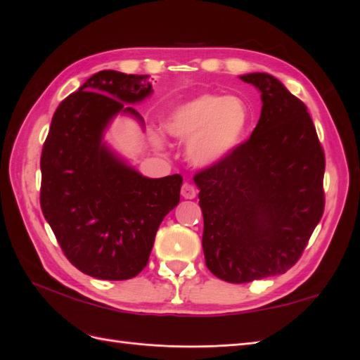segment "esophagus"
<instances>
[{
  "label": "esophagus",
  "mask_w": 360,
  "mask_h": 360,
  "mask_svg": "<svg viewBox=\"0 0 360 360\" xmlns=\"http://www.w3.org/2000/svg\"><path fill=\"white\" fill-rule=\"evenodd\" d=\"M196 193H198V191H196V188L193 184H191V183H184L183 184V188H181V196L184 198V199H193L195 196H196Z\"/></svg>",
  "instance_id": "34e87169"
}]
</instances>
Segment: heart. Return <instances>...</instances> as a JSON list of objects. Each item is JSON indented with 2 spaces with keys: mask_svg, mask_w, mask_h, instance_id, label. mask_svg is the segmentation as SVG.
Segmentation results:
<instances>
[{
  "mask_svg": "<svg viewBox=\"0 0 360 360\" xmlns=\"http://www.w3.org/2000/svg\"><path fill=\"white\" fill-rule=\"evenodd\" d=\"M248 125V110L236 97L202 94L172 109L162 130L186 143V156L196 167H211L223 161L240 141ZM155 146L162 137L152 134Z\"/></svg>",
  "mask_w": 360,
  "mask_h": 360,
  "instance_id": "obj_1",
  "label": "heart"
}]
</instances>
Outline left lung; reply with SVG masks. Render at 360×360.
Listing matches in <instances>:
<instances>
[{
  "mask_svg": "<svg viewBox=\"0 0 360 360\" xmlns=\"http://www.w3.org/2000/svg\"><path fill=\"white\" fill-rule=\"evenodd\" d=\"M239 78L260 90V120L245 143L193 177L205 264L230 283L291 269L325 207V155L306 105L264 72Z\"/></svg>",
  "mask_w": 360,
  "mask_h": 360,
  "instance_id": "obj_1",
  "label": "left lung"
}]
</instances>
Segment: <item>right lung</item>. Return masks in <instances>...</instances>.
<instances>
[{"mask_svg": "<svg viewBox=\"0 0 360 360\" xmlns=\"http://www.w3.org/2000/svg\"><path fill=\"white\" fill-rule=\"evenodd\" d=\"M152 91L149 75L97 72L56 109L42 148V214L68 260L96 279L137 276L158 227L180 200L181 176H141L103 141L118 113L143 125L127 105Z\"/></svg>", "mask_w": 360, "mask_h": 360, "instance_id": "obj_1", "label": "right lung"}]
</instances>
